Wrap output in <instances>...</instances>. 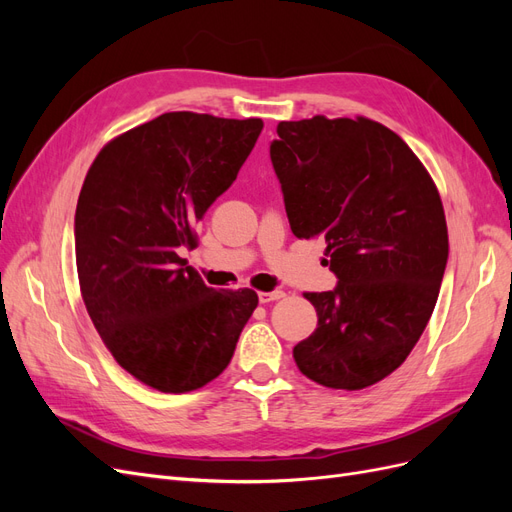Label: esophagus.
<instances>
[{"instance_id": "obj_1", "label": "esophagus", "mask_w": 512, "mask_h": 512, "mask_svg": "<svg viewBox=\"0 0 512 512\" xmlns=\"http://www.w3.org/2000/svg\"><path fill=\"white\" fill-rule=\"evenodd\" d=\"M284 297V290H273V292H258V301L260 303H271Z\"/></svg>"}]
</instances>
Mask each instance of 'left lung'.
<instances>
[{"mask_svg":"<svg viewBox=\"0 0 512 512\" xmlns=\"http://www.w3.org/2000/svg\"><path fill=\"white\" fill-rule=\"evenodd\" d=\"M271 162L294 237H322L339 280L303 294L318 327L294 363L329 389H367L408 359L436 307L448 258L436 183L367 117L280 121Z\"/></svg>","mask_w":512,"mask_h":512,"instance_id":"left-lung-1","label":"left lung"}]
</instances>
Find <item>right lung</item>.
<instances>
[{"instance_id":"add662e5","label":"right lung","mask_w":512,"mask_h":512,"mask_svg":"<svg viewBox=\"0 0 512 512\" xmlns=\"http://www.w3.org/2000/svg\"><path fill=\"white\" fill-rule=\"evenodd\" d=\"M262 119L164 113L108 141L76 203V271L113 359L151 389L190 393L218 378L258 305L218 292L179 256L237 179Z\"/></svg>"}]
</instances>
